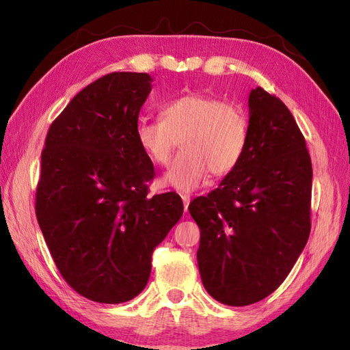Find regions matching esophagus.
Listing matches in <instances>:
<instances>
[{"label":"esophagus","instance_id":"esophagus-1","mask_svg":"<svg viewBox=\"0 0 350 350\" xmlns=\"http://www.w3.org/2000/svg\"><path fill=\"white\" fill-rule=\"evenodd\" d=\"M182 200H183V207H185V212L188 211V206L191 202V197L188 194H182Z\"/></svg>","mask_w":350,"mask_h":350}]
</instances>
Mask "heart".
I'll return each mask as SVG.
<instances>
[{
	"mask_svg": "<svg viewBox=\"0 0 350 350\" xmlns=\"http://www.w3.org/2000/svg\"><path fill=\"white\" fill-rule=\"evenodd\" d=\"M162 120H139L135 135L139 147L154 165L165 167L176 156L162 183L192 191L206 177L226 176L239 165L250 141V122L241 108L217 96L189 93L162 108Z\"/></svg>",
	"mask_w": 350,
	"mask_h": 350,
	"instance_id": "1",
	"label": "heart"
}]
</instances>
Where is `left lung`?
I'll list each match as a JSON object with an SVG mask.
<instances>
[{
  "label": "left lung",
  "instance_id": "left-lung-1",
  "mask_svg": "<svg viewBox=\"0 0 350 350\" xmlns=\"http://www.w3.org/2000/svg\"><path fill=\"white\" fill-rule=\"evenodd\" d=\"M247 152L219 187L189 203L200 227L197 262L213 299L250 306L277 290L308 241L311 168L288 108L251 90Z\"/></svg>",
  "mask_w": 350,
  "mask_h": 350
}]
</instances>
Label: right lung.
Returning a JSON list of instances; mask_svg holds the SVG:
<instances>
[{
	"instance_id": "1",
	"label": "right lung",
	"mask_w": 350,
	"mask_h": 350,
	"mask_svg": "<svg viewBox=\"0 0 350 350\" xmlns=\"http://www.w3.org/2000/svg\"><path fill=\"white\" fill-rule=\"evenodd\" d=\"M148 73L96 79L52 122L36 217L57 269L81 296L122 304L143 292L153 250L183 213L176 192L148 197L154 167L135 128Z\"/></svg>"
}]
</instances>
